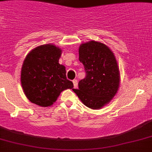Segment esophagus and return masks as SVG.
<instances>
[{
    "label": "esophagus",
    "instance_id": "obj_1",
    "mask_svg": "<svg viewBox=\"0 0 152 152\" xmlns=\"http://www.w3.org/2000/svg\"><path fill=\"white\" fill-rule=\"evenodd\" d=\"M73 84H74V87L76 88L77 86V81L76 80V79H75V80H73Z\"/></svg>",
    "mask_w": 152,
    "mask_h": 152
}]
</instances>
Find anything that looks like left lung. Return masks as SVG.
Here are the masks:
<instances>
[{
    "instance_id": "1",
    "label": "left lung",
    "mask_w": 152,
    "mask_h": 152,
    "mask_svg": "<svg viewBox=\"0 0 152 152\" xmlns=\"http://www.w3.org/2000/svg\"><path fill=\"white\" fill-rule=\"evenodd\" d=\"M79 61L86 76L73 91L90 109H100L116 95L120 85V72L113 53L106 45L90 41L79 47Z\"/></svg>"
}]
</instances>
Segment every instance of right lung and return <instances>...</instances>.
Segmentation results:
<instances>
[{
  "label": "right lung",
  "instance_id": "right-lung-1",
  "mask_svg": "<svg viewBox=\"0 0 152 152\" xmlns=\"http://www.w3.org/2000/svg\"><path fill=\"white\" fill-rule=\"evenodd\" d=\"M61 55V49L46 44L32 50L25 59L21 82L24 93L32 103L50 106L61 91L74 88L66 77L65 67L59 64Z\"/></svg>",
  "mask_w": 152,
  "mask_h": 152
}]
</instances>
